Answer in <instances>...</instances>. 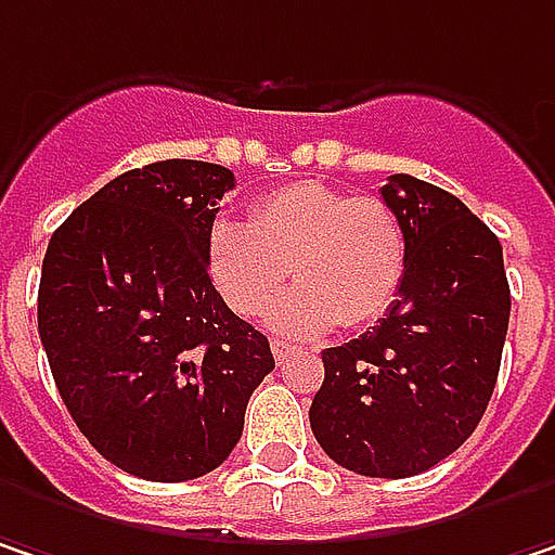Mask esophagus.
<instances>
[{"label":"esophagus","mask_w":555,"mask_h":555,"mask_svg":"<svg viewBox=\"0 0 555 555\" xmlns=\"http://www.w3.org/2000/svg\"><path fill=\"white\" fill-rule=\"evenodd\" d=\"M270 349H273L276 362H285V359L295 352V346H288V343H282V339H273V343H270Z\"/></svg>","instance_id":"esophagus-1"}]
</instances>
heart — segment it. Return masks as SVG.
Masks as SVG:
<instances>
[{
  "label": "heart",
  "mask_w": 555,
  "mask_h": 555,
  "mask_svg": "<svg viewBox=\"0 0 555 555\" xmlns=\"http://www.w3.org/2000/svg\"><path fill=\"white\" fill-rule=\"evenodd\" d=\"M406 263V228L384 199L314 180L279 186L247 222L219 219L206 237L209 279L237 314H260L285 276L298 282L267 311V324L288 336L378 321Z\"/></svg>",
  "instance_id": "obj_1"
}]
</instances>
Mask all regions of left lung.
Instances as JSON below:
<instances>
[{
	"mask_svg": "<svg viewBox=\"0 0 555 555\" xmlns=\"http://www.w3.org/2000/svg\"><path fill=\"white\" fill-rule=\"evenodd\" d=\"M384 203L406 228L410 263L378 327L333 346L311 431L339 467L416 477L479 426L502 365L512 292L502 244L448 190L393 175Z\"/></svg>",
	"mask_w": 555,
	"mask_h": 555,
	"instance_id": "8db88e82",
	"label": "left lung"
}]
</instances>
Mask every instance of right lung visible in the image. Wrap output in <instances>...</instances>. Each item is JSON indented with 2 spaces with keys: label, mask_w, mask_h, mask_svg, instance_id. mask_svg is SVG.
<instances>
[{
  "label": "right lung",
  "mask_w": 555,
  "mask_h": 555,
  "mask_svg": "<svg viewBox=\"0 0 555 555\" xmlns=\"http://www.w3.org/2000/svg\"><path fill=\"white\" fill-rule=\"evenodd\" d=\"M222 165L168 158L104 183L53 231L37 330L56 390L98 454L132 477L216 470L276 362L206 270Z\"/></svg>",
  "instance_id": "add662e5"
}]
</instances>
